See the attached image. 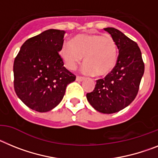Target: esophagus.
<instances>
[{"instance_id": "1", "label": "esophagus", "mask_w": 158, "mask_h": 158, "mask_svg": "<svg viewBox=\"0 0 158 158\" xmlns=\"http://www.w3.org/2000/svg\"><path fill=\"white\" fill-rule=\"evenodd\" d=\"M83 79H84V78L81 77V76H77V77H76V81H78V82H81V81H83Z\"/></svg>"}]
</instances>
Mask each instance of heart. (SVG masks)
I'll list each match as a JSON object with an SVG mask.
<instances>
[{
  "instance_id": "b5f03b06",
  "label": "heart",
  "mask_w": 158,
  "mask_h": 158,
  "mask_svg": "<svg viewBox=\"0 0 158 158\" xmlns=\"http://www.w3.org/2000/svg\"><path fill=\"white\" fill-rule=\"evenodd\" d=\"M60 56L66 67L75 70L84 57L82 72L102 76L111 71L118 60V47L113 38L97 34L79 35L63 44Z\"/></svg>"
}]
</instances>
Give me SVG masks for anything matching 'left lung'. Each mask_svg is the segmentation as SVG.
Wrapping results in <instances>:
<instances>
[{"label": "left lung", "mask_w": 158, "mask_h": 158, "mask_svg": "<svg viewBox=\"0 0 158 158\" xmlns=\"http://www.w3.org/2000/svg\"><path fill=\"white\" fill-rule=\"evenodd\" d=\"M118 49L117 64L104 79H98L92 92L87 93L89 103L100 113L113 114L128 106L137 96L145 66L139 47L114 28H104Z\"/></svg>", "instance_id": "left-lung-1"}]
</instances>
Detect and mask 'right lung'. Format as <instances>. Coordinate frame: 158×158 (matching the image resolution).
<instances>
[{"mask_svg": "<svg viewBox=\"0 0 158 158\" xmlns=\"http://www.w3.org/2000/svg\"><path fill=\"white\" fill-rule=\"evenodd\" d=\"M66 31L48 29L23 44L13 64L14 89L27 106L38 112L54 109L75 75L66 69L59 52Z\"/></svg>", "mask_w": 158, "mask_h": 158, "instance_id": "right-lung-1", "label": "right lung"}]
</instances>
